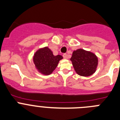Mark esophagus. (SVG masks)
<instances>
[{"label": "esophagus", "instance_id": "esophagus-1", "mask_svg": "<svg viewBox=\"0 0 120 120\" xmlns=\"http://www.w3.org/2000/svg\"><path fill=\"white\" fill-rule=\"evenodd\" d=\"M63 58L65 59H68V56H67L66 54H63Z\"/></svg>", "mask_w": 120, "mask_h": 120}]
</instances>
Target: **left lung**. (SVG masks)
<instances>
[{"label":"left lung","mask_w":120,"mask_h":120,"mask_svg":"<svg viewBox=\"0 0 120 120\" xmlns=\"http://www.w3.org/2000/svg\"><path fill=\"white\" fill-rule=\"evenodd\" d=\"M75 72L82 76H90L96 71L98 58L93 52L85 49L73 51L70 59Z\"/></svg>","instance_id":"left-lung-1"}]
</instances>
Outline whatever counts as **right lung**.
Wrapping results in <instances>:
<instances>
[{"instance_id": "obj_1", "label": "right lung", "mask_w": 120, "mask_h": 120, "mask_svg": "<svg viewBox=\"0 0 120 120\" xmlns=\"http://www.w3.org/2000/svg\"><path fill=\"white\" fill-rule=\"evenodd\" d=\"M63 59L60 55L54 56L48 47L41 48L36 51L33 57V61L37 71L44 75H49L53 72L60 60Z\"/></svg>"}]
</instances>
